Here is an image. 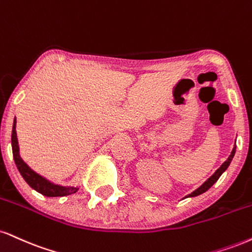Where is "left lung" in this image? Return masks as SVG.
<instances>
[{
  "label": "left lung",
  "mask_w": 252,
  "mask_h": 252,
  "mask_svg": "<svg viewBox=\"0 0 252 252\" xmlns=\"http://www.w3.org/2000/svg\"><path fill=\"white\" fill-rule=\"evenodd\" d=\"M235 153H236V144L233 145V149H232V151H231V154H230V156L228 157V159H226L225 162H224L223 164L220 165V168H218L216 171H215V174H214L213 176H211V177H209L208 180L205 181L204 183H203L201 187L197 188L196 190H193V191H192L191 193H189V195H187L186 197H184V198H188V197H196V196H198V195H202L203 192L208 191V190L210 189V188L213 187L214 184L216 183V182L218 181V178H220V176H222L223 172L225 171L226 169L229 168L230 163H231V160H232V158H233V156H235Z\"/></svg>",
  "instance_id": "1"
}]
</instances>
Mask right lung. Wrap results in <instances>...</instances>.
<instances>
[{
	"label": "right lung",
	"instance_id": "obj_1",
	"mask_svg": "<svg viewBox=\"0 0 252 252\" xmlns=\"http://www.w3.org/2000/svg\"><path fill=\"white\" fill-rule=\"evenodd\" d=\"M11 149H13V156L15 164H16L17 169H19L21 176L23 180L29 184L30 188L36 190V191L42 193L43 196L47 197H63L75 193L80 188L78 186L71 187V186H61V184H56L54 182L48 180V178L43 177L42 175L37 174V172L32 170L30 166L27 164L22 159L20 155V147L19 141H17V134H16V117L14 118L13 123V131H11Z\"/></svg>",
	"mask_w": 252,
	"mask_h": 252
}]
</instances>
